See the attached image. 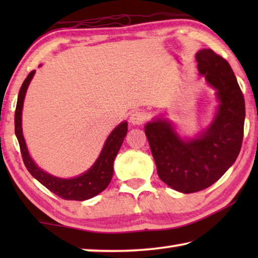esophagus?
Segmentation results:
<instances>
[{
  "label": "esophagus",
  "mask_w": 258,
  "mask_h": 258,
  "mask_svg": "<svg viewBox=\"0 0 258 258\" xmlns=\"http://www.w3.org/2000/svg\"><path fill=\"white\" fill-rule=\"evenodd\" d=\"M147 118H148V116H147L146 112L137 110V111L131 113L130 121H131V124H132V125L140 126V125H142L143 123H146Z\"/></svg>",
  "instance_id": "obj_1"
}]
</instances>
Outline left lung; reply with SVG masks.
<instances>
[{
  "instance_id": "1",
  "label": "left lung",
  "mask_w": 258,
  "mask_h": 258,
  "mask_svg": "<svg viewBox=\"0 0 258 258\" xmlns=\"http://www.w3.org/2000/svg\"><path fill=\"white\" fill-rule=\"evenodd\" d=\"M198 72L216 90L215 117L194 139H182L171 121L155 118L145 133L160 180L182 194L214 184L233 165L241 149L244 99L228 61L211 49L197 52Z\"/></svg>"
}]
</instances>
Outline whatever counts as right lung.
Masks as SVG:
<instances>
[{
	"label": "right lung",
	"mask_w": 258,
	"mask_h": 258,
	"mask_svg": "<svg viewBox=\"0 0 258 258\" xmlns=\"http://www.w3.org/2000/svg\"><path fill=\"white\" fill-rule=\"evenodd\" d=\"M34 74L35 71L30 72L20 87L15 113V133L17 139H18L21 156H23L26 168L46 189L59 196L60 198L66 200H78V202L93 198L106 189L111 181L113 174V160L118 154L124 138L127 134V121H123L118 126H116L112 132L109 134L98 159L91 166L89 171L73 178H61L51 175V174L38 167L34 163L32 157L29 156L23 135V127H21V116H23L25 95Z\"/></svg>",
	"instance_id": "obj_1"
}]
</instances>
